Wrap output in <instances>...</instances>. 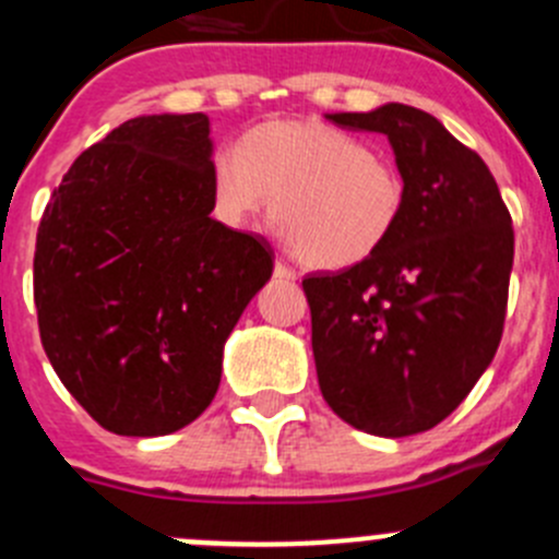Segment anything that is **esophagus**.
Segmentation results:
<instances>
[{
  "label": "esophagus",
  "mask_w": 559,
  "mask_h": 559,
  "mask_svg": "<svg viewBox=\"0 0 559 559\" xmlns=\"http://www.w3.org/2000/svg\"><path fill=\"white\" fill-rule=\"evenodd\" d=\"M274 277L285 280V282H293V280H296V272H293V269L287 266L285 261H277V266H274Z\"/></svg>",
  "instance_id": "34e87169"
}]
</instances>
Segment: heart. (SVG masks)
<instances>
[{
    "label": "heart",
    "instance_id": "obj_1",
    "mask_svg": "<svg viewBox=\"0 0 559 559\" xmlns=\"http://www.w3.org/2000/svg\"><path fill=\"white\" fill-rule=\"evenodd\" d=\"M212 212L228 228L274 219L301 263L350 269L378 255L400 225L407 187L400 168L361 138L309 119L263 121L209 168Z\"/></svg>",
    "mask_w": 559,
    "mask_h": 559
}]
</instances>
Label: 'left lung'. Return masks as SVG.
<instances>
[{
  "instance_id": "8db88e82",
  "label": "left lung",
  "mask_w": 559,
  "mask_h": 559,
  "mask_svg": "<svg viewBox=\"0 0 559 559\" xmlns=\"http://www.w3.org/2000/svg\"><path fill=\"white\" fill-rule=\"evenodd\" d=\"M325 119L383 132L407 201L378 255L301 282L320 391L367 435L427 432L460 407L500 345L511 214L484 159L432 114L385 103Z\"/></svg>"
}]
</instances>
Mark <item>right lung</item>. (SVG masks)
Returning <instances> with one entry per match:
<instances>
[{
  "mask_svg": "<svg viewBox=\"0 0 559 559\" xmlns=\"http://www.w3.org/2000/svg\"><path fill=\"white\" fill-rule=\"evenodd\" d=\"M212 154L206 114L135 116L70 165L40 219L43 347L114 435L195 421L219 389L230 331L272 280V245L212 217Z\"/></svg>",
  "mask_w": 559,
  "mask_h": 559,
  "instance_id": "1",
  "label": "right lung"
}]
</instances>
